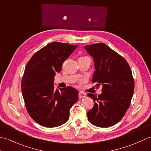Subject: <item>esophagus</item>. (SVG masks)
Masks as SVG:
<instances>
[{
  "instance_id": "obj_1",
  "label": "esophagus",
  "mask_w": 151,
  "mask_h": 151,
  "mask_svg": "<svg viewBox=\"0 0 151 151\" xmlns=\"http://www.w3.org/2000/svg\"><path fill=\"white\" fill-rule=\"evenodd\" d=\"M85 97H86V94L84 93H83V92L80 91L79 93V98H85Z\"/></svg>"
}]
</instances>
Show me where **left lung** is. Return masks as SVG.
<instances>
[{"label":"left lung","instance_id":"1","mask_svg":"<svg viewBox=\"0 0 151 151\" xmlns=\"http://www.w3.org/2000/svg\"><path fill=\"white\" fill-rule=\"evenodd\" d=\"M84 48L94 60L92 81L102 87L101 94H87L94 102L87 112L88 120L98 127H111L121 121L130 107L134 90L131 68L124 58L105 44Z\"/></svg>","mask_w":151,"mask_h":151}]
</instances>
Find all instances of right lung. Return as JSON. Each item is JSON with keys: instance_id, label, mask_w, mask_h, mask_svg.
Wrapping results in <instances>:
<instances>
[{"instance_id": "1", "label": "right lung", "mask_w": 151, "mask_h": 151, "mask_svg": "<svg viewBox=\"0 0 151 151\" xmlns=\"http://www.w3.org/2000/svg\"><path fill=\"white\" fill-rule=\"evenodd\" d=\"M78 45L53 42L33 55L21 80V91L31 118L42 126L57 127L68 121L70 109L78 100L72 87L55 89L54 77Z\"/></svg>"}]
</instances>
